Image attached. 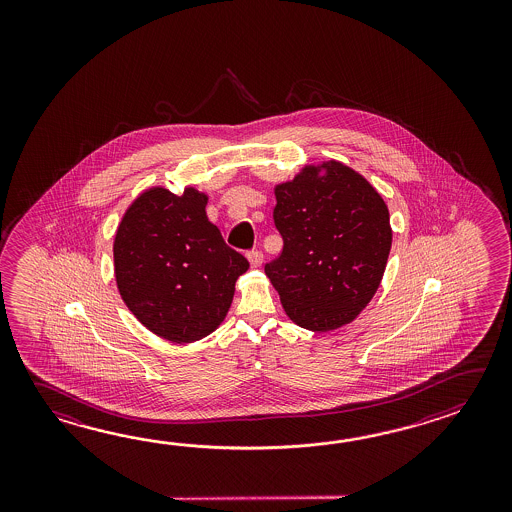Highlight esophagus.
<instances>
[{
  "instance_id": "1",
  "label": "esophagus",
  "mask_w": 512,
  "mask_h": 512,
  "mask_svg": "<svg viewBox=\"0 0 512 512\" xmlns=\"http://www.w3.org/2000/svg\"><path fill=\"white\" fill-rule=\"evenodd\" d=\"M247 258L251 261L252 267H260L261 261H263V252L258 251H249L247 252Z\"/></svg>"
}]
</instances>
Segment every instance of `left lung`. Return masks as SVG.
<instances>
[{
  "label": "left lung",
  "mask_w": 512,
  "mask_h": 512,
  "mask_svg": "<svg viewBox=\"0 0 512 512\" xmlns=\"http://www.w3.org/2000/svg\"><path fill=\"white\" fill-rule=\"evenodd\" d=\"M305 168L276 186L282 254L265 265L283 309L311 331L349 324L377 291L392 249L390 214L377 190L344 164Z\"/></svg>",
  "instance_id": "left-lung-1"
}]
</instances>
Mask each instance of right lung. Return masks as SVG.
<instances>
[{"label": "right lung", "instance_id": "add662e5", "mask_svg": "<svg viewBox=\"0 0 512 512\" xmlns=\"http://www.w3.org/2000/svg\"><path fill=\"white\" fill-rule=\"evenodd\" d=\"M207 196L153 188L120 221L113 258L120 296L155 335L172 342L207 337L223 322L247 258L207 218Z\"/></svg>", "mask_w": 512, "mask_h": 512}]
</instances>
